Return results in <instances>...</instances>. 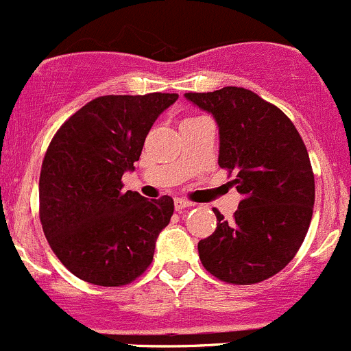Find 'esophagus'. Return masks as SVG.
<instances>
[{
    "mask_svg": "<svg viewBox=\"0 0 351 351\" xmlns=\"http://www.w3.org/2000/svg\"><path fill=\"white\" fill-rule=\"evenodd\" d=\"M174 206H176V211H182V210H186V208L194 206V203H191V201H187V199H182V197H176Z\"/></svg>",
    "mask_w": 351,
    "mask_h": 351,
    "instance_id": "1",
    "label": "esophagus"
}]
</instances>
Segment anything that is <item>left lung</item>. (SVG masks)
Masks as SVG:
<instances>
[{"mask_svg":"<svg viewBox=\"0 0 351 351\" xmlns=\"http://www.w3.org/2000/svg\"><path fill=\"white\" fill-rule=\"evenodd\" d=\"M215 117L218 165L234 174L242 199L234 220L218 210L217 230L197 244L204 269L232 285H252L282 271L295 258L314 208V172L292 121L258 93L223 86L186 93Z\"/></svg>","mask_w":351,"mask_h":351,"instance_id":"obj_1","label":"left lung"}]
</instances>
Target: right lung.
Listing matches in <instances>:
<instances>
[{
    "mask_svg": "<svg viewBox=\"0 0 351 351\" xmlns=\"http://www.w3.org/2000/svg\"><path fill=\"white\" fill-rule=\"evenodd\" d=\"M177 93L104 95L58 130L39 179L44 235L59 261L83 282L123 287L152 265L174 199L123 191L155 119Z\"/></svg>",
    "mask_w": 351,
    "mask_h": 351,
    "instance_id": "add662e5",
    "label": "right lung"
}]
</instances>
